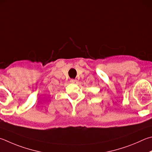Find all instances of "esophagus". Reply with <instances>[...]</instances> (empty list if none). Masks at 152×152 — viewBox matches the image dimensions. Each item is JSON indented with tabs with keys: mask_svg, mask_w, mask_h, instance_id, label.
Returning a JSON list of instances; mask_svg holds the SVG:
<instances>
[{
	"mask_svg": "<svg viewBox=\"0 0 152 152\" xmlns=\"http://www.w3.org/2000/svg\"><path fill=\"white\" fill-rule=\"evenodd\" d=\"M70 82L72 84H76V83H78V80H77L72 79V80H70Z\"/></svg>",
	"mask_w": 152,
	"mask_h": 152,
	"instance_id": "obj_1",
	"label": "esophagus"
}]
</instances>
